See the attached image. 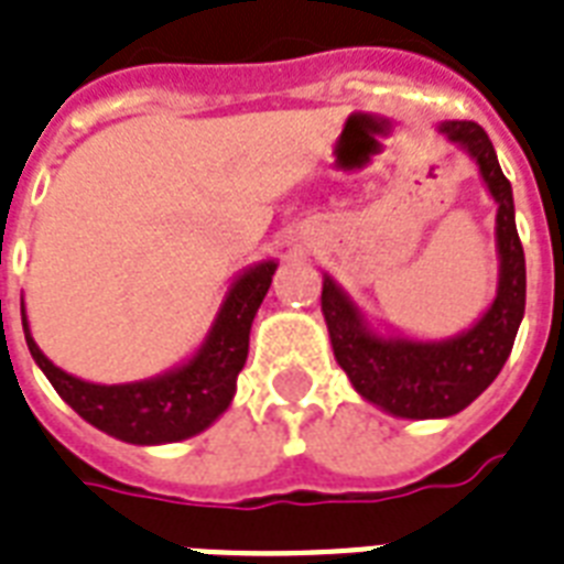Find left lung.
<instances>
[{"label": "left lung", "mask_w": 564, "mask_h": 564, "mask_svg": "<svg viewBox=\"0 0 564 564\" xmlns=\"http://www.w3.org/2000/svg\"><path fill=\"white\" fill-rule=\"evenodd\" d=\"M435 132L459 147L479 170L497 205V294L486 312L441 341H423L400 329H382L329 273H323L321 308L332 352L350 377L356 394L382 412L409 421L449 417L468 409L503 370L527 303V264L514 226L512 185L500 170L497 152L482 126L444 120Z\"/></svg>", "instance_id": "obj_1"}]
</instances>
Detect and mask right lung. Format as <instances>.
Instances as JSON below:
<instances>
[{"instance_id": "right-lung-1", "label": "right lung", "mask_w": 564, "mask_h": 564, "mask_svg": "<svg viewBox=\"0 0 564 564\" xmlns=\"http://www.w3.org/2000/svg\"><path fill=\"white\" fill-rule=\"evenodd\" d=\"M276 268V259H261L243 268L223 296L203 344L159 377L123 386H99L73 377L52 365L34 344L23 303L25 344L61 400L105 435L141 447L194 438L232 405L238 373L250 352L252 321L261 300L268 296Z\"/></svg>"}]
</instances>
